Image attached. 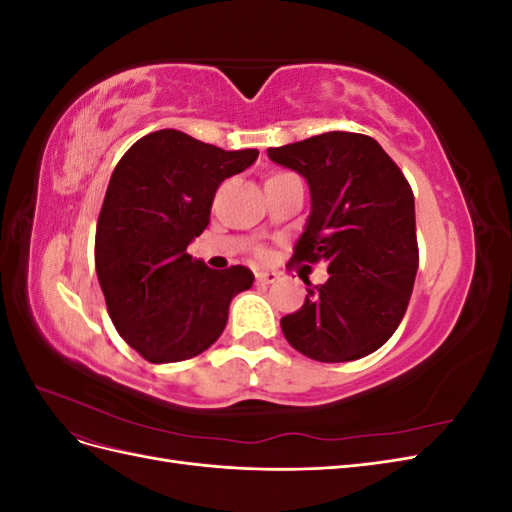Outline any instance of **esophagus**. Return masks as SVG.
Here are the masks:
<instances>
[{
	"instance_id": "34e87169",
	"label": "esophagus",
	"mask_w": 512,
	"mask_h": 512,
	"mask_svg": "<svg viewBox=\"0 0 512 512\" xmlns=\"http://www.w3.org/2000/svg\"><path fill=\"white\" fill-rule=\"evenodd\" d=\"M280 280V273L275 271H256V282L258 284H273Z\"/></svg>"
}]
</instances>
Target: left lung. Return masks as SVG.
I'll use <instances>...</instances> for the list:
<instances>
[{
  "label": "left lung",
  "instance_id": "8db88e82",
  "mask_svg": "<svg viewBox=\"0 0 512 512\" xmlns=\"http://www.w3.org/2000/svg\"><path fill=\"white\" fill-rule=\"evenodd\" d=\"M269 160L305 177L312 213L292 260L327 262L299 312L282 318L288 344L320 363L376 352L404 318L418 269L414 194L371 136L324 132L269 147Z\"/></svg>",
  "mask_w": 512,
  "mask_h": 512
}]
</instances>
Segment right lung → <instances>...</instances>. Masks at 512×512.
<instances>
[{
  "instance_id": "obj_1",
  "label": "right lung",
  "mask_w": 512,
  "mask_h": 512,
  "mask_svg": "<svg viewBox=\"0 0 512 512\" xmlns=\"http://www.w3.org/2000/svg\"><path fill=\"white\" fill-rule=\"evenodd\" d=\"M256 158L258 149L224 151L158 130L115 166L96 228V273L117 333L149 363L205 352L226 327L230 301L252 288L250 269H209L188 245L207 228L220 183Z\"/></svg>"
}]
</instances>
